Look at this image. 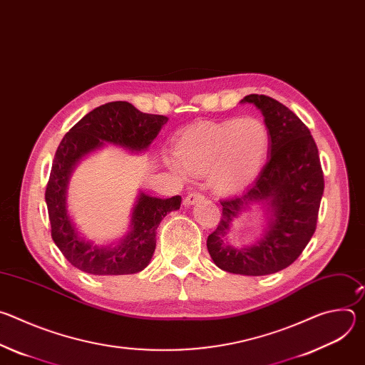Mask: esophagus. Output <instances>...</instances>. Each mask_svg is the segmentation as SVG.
Segmentation results:
<instances>
[{
    "label": "esophagus",
    "instance_id": "1",
    "mask_svg": "<svg viewBox=\"0 0 365 365\" xmlns=\"http://www.w3.org/2000/svg\"><path fill=\"white\" fill-rule=\"evenodd\" d=\"M205 196L202 195V193H199V192H189L187 195H186V197H185V205L186 206H189V205H193L195 202H197V200H202Z\"/></svg>",
    "mask_w": 365,
    "mask_h": 365
}]
</instances>
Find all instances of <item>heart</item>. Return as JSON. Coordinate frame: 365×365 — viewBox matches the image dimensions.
I'll use <instances>...</instances> for the list:
<instances>
[{"label": "heart", "mask_w": 365, "mask_h": 365, "mask_svg": "<svg viewBox=\"0 0 365 365\" xmlns=\"http://www.w3.org/2000/svg\"><path fill=\"white\" fill-rule=\"evenodd\" d=\"M269 150L267 127L257 118L199 124L180 135L175 155L193 175H210L220 192L244 186L262 169Z\"/></svg>", "instance_id": "1"}]
</instances>
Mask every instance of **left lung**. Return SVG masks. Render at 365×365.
<instances>
[{"label": "left lung", "instance_id": "obj_1", "mask_svg": "<svg viewBox=\"0 0 365 365\" xmlns=\"http://www.w3.org/2000/svg\"><path fill=\"white\" fill-rule=\"evenodd\" d=\"M250 102L263 113L270 135L269 162L240 196L221 200L222 218L206 240L214 263L230 273L266 276L289 267L317 230L324 172L317 143L302 120L282 102L251 93ZM252 202L271 212L265 237L251 247L235 249L225 237L236 217Z\"/></svg>", "mask_w": 365, "mask_h": 365}]
</instances>
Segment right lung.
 Instances as JSON below:
<instances>
[{
    "mask_svg": "<svg viewBox=\"0 0 365 365\" xmlns=\"http://www.w3.org/2000/svg\"><path fill=\"white\" fill-rule=\"evenodd\" d=\"M168 120L165 115L141 113L130 102L114 101L92 110L62 138L44 197L51 238L73 267L95 276H121L138 273L148 264L155 248V230L168 212L179 210V195L159 199L141 193L127 238L115 248H98L78 237L66 211V186L75 163L102 141L143 150Z\"/></svg>",
    "mask_w": 365,
    "mask_h": 365,
    "instance_id": "right-lung-1",
    "label": "right lung"
}]
</instances>
